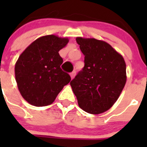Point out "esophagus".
Returning <instances> with one entry per match:
<instances>
[{
    "instance_id": "esophagus-1",
    "label": "esophagus",
    "mask_w": 147,
    "mask_h": 147,
    "mask_svg": "<svg viewBox=\"0 0 147 147\" xmlns=\"http://www.w3.org/2000/svg\"><path fill=\"white\" fill-rule=\"evenodd\" d=\"M75 75H76V72H75V71H73V72H71V74H70V76H71V79H74L75 76Z\"/></svg>"
}]
</instances>
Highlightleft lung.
Masks as SVG:
<instances>
[{"label":"left lung","instance_id":"obj_1","mask_svg":"<svg viewBox=\"0 0 147 147\" xmlns=\"http://www.w3.org/2000/svg\"><path fill=\"white\" fill-rule=\"evenodd\" d=\"M85 55L82 71L71 82L81 109L90 114L108 110L117 101L127 81L124 58L103 40L78 37Z\"/></svg>","mask_w":147,"mask_h":147}]
</instances>
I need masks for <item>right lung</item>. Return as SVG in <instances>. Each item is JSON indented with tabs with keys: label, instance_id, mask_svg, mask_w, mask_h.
<instances>
[{
	"label": "right lung",
	"instance_id": "1",
	"mask_svg": "<svg viewBox=\"0 0 147 147\" xmlns=\"http://www.w3.org/2000/svg\"><path fill=\"white\" fill-rule=\"evenodd\" d=\"M68 42L67 37L42 36L20 55L15 63V80L20 94L30 105L43 107L52 104L70 82V75L61 69L63 59L59 54Z\"/></svg>",
	"mask_w": 147,
	"mask_h": 147
}]
</instances>
